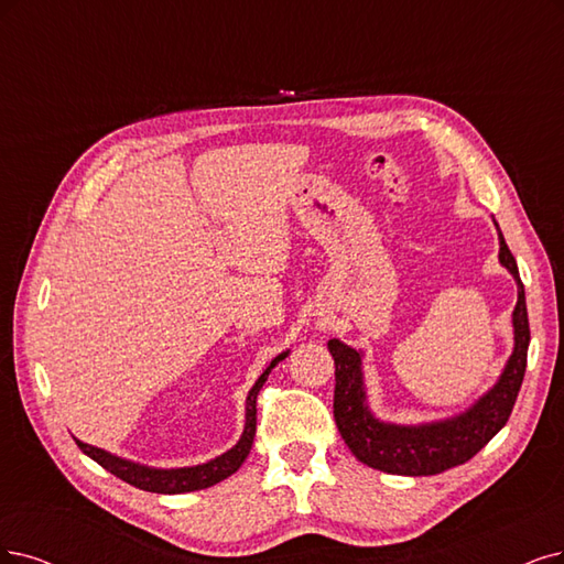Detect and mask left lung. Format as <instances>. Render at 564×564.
Here are the masks:
<instances>
[{"label": "left lung", "instance_id": "left-lung-1", "mask_svg": "<svg viewBox=\"0 0 564 564\" xmlns=\"http://www.w3.org/2000/svg\"><path fill=\"white\" fill-rule=\"evenodd\" d=\"M499 262L511 271L518 283V302L513 308L516 344L502 377L465 413L423 425H394L379 421L367 404L362 352L339 339L327 341L332 358H335V421L346 446L360 463L400 476L442 474L471 460L507 425L520 383L525 377L530 323L525 288L518 276L516 258L511 256L502 232H499Z\"/></svg>", "mask_w": 564, "mask_h": 564}]
</instances>
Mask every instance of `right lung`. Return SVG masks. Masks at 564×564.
Instances as JSON below:
<instances>
[{
    "label": "right lung",
    "instance_id": "add662e5",
    "mask_svg": "<svg viewBox=\"0 0 564 564\" xmlns=\"http://www.w3.org/2000/svg\"><path fill=\"white\" fill-rule=\"evenodd\" d=\"M285 356H288V350L271 360L269 367L260 373V379L256 381V386L250 388L248 398H246V425H243V434H241V440L237 442V446H232L227 453L214 457V460H208L204 465L181 467V469H155V467H145V465H139V463H132V460H124V457L111 455L109 451H101L97 446L83 444L78 440H76V444L83 453L93 457L97 465H101L113 476L122 478L124 484H130V486L141 488V490L160 492V495H178V492H193V490L212 488V486L225 481L227 476H232L248 457L250 446H253L256 423H258V409H256L258 392L264 386L269 371L274 369Z\"/></svg>",
    "mask_w": 564,
    "mask_h": 564
}]
</instances>
